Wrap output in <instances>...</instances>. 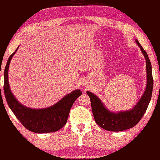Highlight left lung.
I'll return each instance as SVG.
<instances>
[{"mask_svg": "<svg viewBox=\"0 0 160 160\" xmlns=\"http://www.w3.org/2000/svg\"><path fill=\"white\" fill-rule=\"evenodd\" d=\"M135 42L140 47L141 52L146 59V69L147 74V83L144 93L136 105L130 110L115 113L107 109L102 102L96 95L90 91H87V94L90 98L91 109L95 121L100 127L107 131H122L135 127L143 117L151 99L153 88L151 63L147 53L145 52L137 39L135 40Z\"/></svg>", "mask_w": 160, "mask_h": 160, "instance_id": "left-lung-1", "label": "left lung"}]
</instances>
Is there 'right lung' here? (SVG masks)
Returning <instances> with one entry per match:
<instances>
[{"instance_id": "right-lung-1", "label": "right lung", "mask_w": 160, "mask_h": 160, "mask_svg": "<svg viewBox=\"0 0 160 160\" xmlns=\"http://www.w3.org/2000/svg\"><path fill=\"white\" fill-rule=\"evenodd\" d=\"M18 48L9 56L4 71V93L9 108L20 123L30 131L45 133L60 130L66 124L71 108L77 98L82 95V91L80 89L75 90L53 106L45 108L35 109L20 104L10 90L8 80L10 61Z\"/></svg>"}]
</instances>
